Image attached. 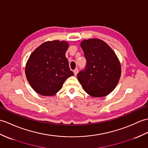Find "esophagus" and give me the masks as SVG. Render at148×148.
Wrapping results in <instances>:
<instances>
[{
    "instance_id": "1",
    "label": "esophagus",
    "mask_w": 148,
    "mask_h": 148,
    "mask_svg": "<svg viewBox=\"0 0 148 148\" xmlns=\"http://www.w3.org/2000/svg\"><path fill=\"white\" fill-rule=\"evenodd\" d=\"M78 73V69H75L74 71V75H77Z\"/></svg>"
}]
</instances>
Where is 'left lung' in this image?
Instances as JSON below:
<instances>
[{"label":"left lung","instance_id":"8db88e82","mask_svg":"<svg viewBox=\"0 0 148 148\" xmlns=\"http://www.w3.org/2000/svg\"><path fill=\"white\" fill-rule=\"evenodd\" d=\"M81 47L87 63L85 70L77 74V79L91 97H105L118 84L121 75V62L115 51L101 40H84Z\"/></svg>","mask_w":148,"mask_h":148}]
</instances>
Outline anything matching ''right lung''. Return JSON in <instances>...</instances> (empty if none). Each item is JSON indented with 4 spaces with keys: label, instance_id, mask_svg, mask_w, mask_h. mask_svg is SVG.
Wrapping results in <instances>:
<instances>
[{
    "label": "right lung",
    "instance_id": "right-lung-1",
    "mask_svg": "<svg viewBox=\"0 0 148 148\" xmlns=\"http://www.w3.org/2000/svg\"><path fill=\"white\" fill-rule=\"evenodd\" d=\"M69 45L66 41H48L30 55L25 66V74L37 93L53 96L61 90L67 79L74 75L66 57Z\"/></svg>",
    "mask_w": 148,
    "mask_h": 148
}]
</instances>
